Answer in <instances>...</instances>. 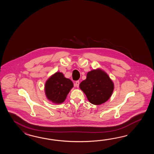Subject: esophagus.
<instances>
[{"label": "esophagus", "mask_w": 154, "mask_h": 154, "mask_svg": "<svg viewBox=\"0 0 154 154\" xmlns=\"http://www.w3.org/2000/svg\"><path fill=\"white\" fill-rule=\"evenodd\" d=\"M79 84H80V82H79V80H78V81H76V82H75V85L76 86L77 88H78L79 86Z\"/></svg>", "instance_id": "1"}]
</instances>
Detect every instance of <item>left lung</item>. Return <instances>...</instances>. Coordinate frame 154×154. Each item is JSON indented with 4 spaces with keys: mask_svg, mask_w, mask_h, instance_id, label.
<instances>
[{
    "mask_svg": "<svg viewBox=\"0 0 154 154\" xmlns=\"http://www.w3.org/2000/svg\"><path fill=\"white\" fill-rule=\"evenodd\" d=\"M80 88L90 103L100 105L110 98L114 84L104 71L97 69L88 72L86 79L80 83Z\"/></svg>",
    "mask_w": 154,
    "mask_h": 154,
    "instance_id": "left-lung-1",
    "label": "left lung"
}]
</instances>
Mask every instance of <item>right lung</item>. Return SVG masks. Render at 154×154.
<instances>
[{"label": "right lung", "mask_w": 154, "mask_h": 154, "mask_svg": "<svg viewBox=\"0 0 154 154\" xmlns=\"http://www.w3.org/2000/svg\"><path fill=\"white\" fill-rule=\"evenodd\" d=\"M72 87L73 83L70 79L65 78L62 72H56L46 82V97L54 103H62Z\"/></svg>", "instance_id": "obj_1"}]
</instances>
